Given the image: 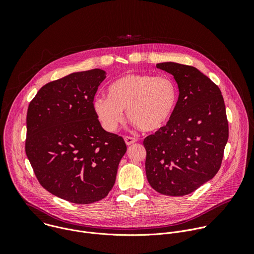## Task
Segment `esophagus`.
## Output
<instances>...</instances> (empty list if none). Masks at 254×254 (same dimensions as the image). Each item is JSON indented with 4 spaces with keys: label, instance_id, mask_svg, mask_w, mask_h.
I'll return each mask as SVG.
<instances>
[{
    "label": "esophagus",
    "instance_id": "esophagus-1",
    "mask_svg": "<svg viewBox=\"0 0 254 254\" xmlns=\"http://www.w3.org/2000/svg\"><path fill=\"white\" fill-rule=\"evenodd\" d=\"M125 141L126 143L127 144V146H129V144H132L136 141V138L135 137H131V136H125Z\"/></svg>",
    "mask_w": 254,
    "mask_h": 254
}]
</instances>
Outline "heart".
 Wrapping results in <instances>:
<instances>
[{
    "instance_id": "b5f03b06",
    "label": "heart",
    "mask_w": 254,
    "mask_h": 254,
    "mask_svg": "<svg viewBox=\"0 0 254 254\" xmlns=\"http://www.w3.org/2000/svg\"><path fill=\"white\" fill-rule=\"evenodd\" d=\"M107 92L93 97L92 111L111 132L124 122L126 110L128 120L141 130H159L173 116L178 101L177 85L167 75L128 73L116 79Z\"/></svg>"
}]
</instances>
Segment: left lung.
Instances as JSON below:
<instances>
[{"label":"left lung","mask_w":254,"mask_h":254,"mask_svg":"<svg viewBox=\"0 0 254 254\" xmlns=\"http://www.w3.org/2000/svg\"><path fill=\"white\" fill-rule=\"evenodd\" d=\"M157 68L172 74L179 97L167 125L147 136L146 174L157 192L188 195L219 171L228 140V122L219 87L197 68L163 62Z\"/></svg>","instance_id":"8db88e82"}]
</instances>
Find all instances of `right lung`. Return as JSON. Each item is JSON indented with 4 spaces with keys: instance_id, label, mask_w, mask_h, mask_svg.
<instances>
[{
    "instance_id": "obj_1",
    "label": "right lung",
    "mask_w": 254,
    "mask_h": 254,
    "mask_svg": "<svg viewBox=\"0 0 254 254\" xmlns=\"http://www.w3.org/2000/svg\"><path fill=\"white\" fill-rule=\"evenodd\" d=\"M105 75L98 68L73 72L41 87L28 107V160L42 187L71 203L106 197L127 152L124 138L104 130L92 111Z\"/></svg>"
}]
</instances>
